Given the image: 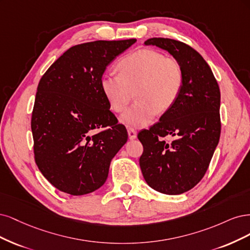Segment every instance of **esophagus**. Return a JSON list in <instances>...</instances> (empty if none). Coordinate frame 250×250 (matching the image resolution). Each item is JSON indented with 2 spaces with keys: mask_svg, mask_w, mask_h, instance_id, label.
Here are the masks:
<instances>
[{
  "mask_svg": "<svg viewBox=\"0 0 250 250\" xmlns=\"http://www.w3.org/2000/svg\"><path fill=\"white\" fill-rule=\"evenodd\" d=\"M127 134H128V138H130L131 140L136 139V137H137V132L134 130V128H132V127L127 128Z\"/></svg>",
  "mask_w": 250,
  "mask_h": 250,
  "instance_id": "34e87169",
  "label": "esophagus"
}]
</instances>
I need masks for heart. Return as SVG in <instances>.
I'll list each match as a JSON object with an SVG mask.
<instances>
[{"label": "heart", "mask_w": 250, "mask_h": 250, "mask_svg": "<svg viewBox=\"0 0 250 250\" xmlns=\"http://www.w3.org/2000/svg\"><path fill=\"white\" fill-rule=\"evenodd\" d=\"M119 74L106 72L101 88L112 111L124 112L133 99L136 102L123 115V123L135 127L147 125L157 112L163 113L178 101L184 86L181 62L154 50H138L117 63Z\"/></svg>", "instance_id": "heart-1"}]
</instances>
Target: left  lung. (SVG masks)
<instances>
[{
	"mask_svg": "<svg viewBox=\"0 0 250 250\" xmlns=\"http://www.w3.org/2000/svg\"><path fill=\"white\" fill-rule=\"evenodd\" d=\"M146 45L161 47L184 69L178 101L148 130L138 133L143 146L139 164L149 186L169 195L192 189L206 174L219 142L220 89L211 67L190 45L170 38H149ZM176 139L168 143L166 135Z\"/></svg>",
	"mask_w": 250,
	"mask_h": 250,
	"instance_id": "obj_1",
	"label": "left lung"
}]
</instances>
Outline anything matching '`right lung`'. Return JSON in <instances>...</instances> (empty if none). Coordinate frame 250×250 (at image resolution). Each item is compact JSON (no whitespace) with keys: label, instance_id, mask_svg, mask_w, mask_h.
Wrapping results in <instances>:
<instances>
[{"label":"right lung","instance_id":"add662e5","mask_svg":"<svg viewBox=\"0 0 250 250\" xmlns=\"http://www.w3.org/2000/svg\"><path fill=\"white\" fill-rule=\"evenodd\" d=\"M135 42L133 38L74 45L40 79L31 118L34 159L58 190L84 195L106 182L127 132L110 111L101 78Z\"/></svg>","mask_w":250,"mask_h":250}]
</instances>
